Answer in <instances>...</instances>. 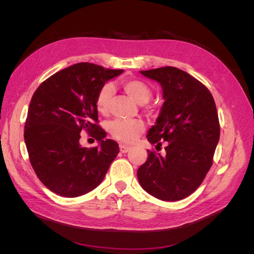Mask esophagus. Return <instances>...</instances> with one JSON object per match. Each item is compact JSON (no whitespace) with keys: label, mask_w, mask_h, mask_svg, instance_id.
I'll use <instances>...</instances> for the list:
<instances>
[{"label":"esophagus","mask_w":254,"mask_h":254,"mask_svg":"<svg viewBox=\"0 0 254 254\" xmlns=\"http://www.w3.org/2000/svg\"><path fill=\"white\" fill-rule=\"evenodd\" d=\"M129 149H130V146H127V145H124V144H120V150H121V152L126 153L127 151H129Z\"/></svg>","instance_id":"obj_1"}]
</instances>
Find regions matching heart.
Here are the masks:
<instances>
[{
    "instance_id": "obj_1",
    "label": "heart",
    "mask_w": 254,
    "mask_h": 254,
    "mask_svg": "<svg viewBox=\"0 0 254 254\" xmlns=\"http://www.w3.org/2000/svg\"><path fill=\"white\" fill-rule=\"evenodd\" d=\"M122 86L126 93L139 104H146L152 95L150 88L139 79H125L122 81ZM113 93L114 90L110 83L104 84L98 91L95 98V107L99 113H108ZM108 129L114 139L130 143L144 131L145 125L141 120H115L110 123Z\"/></svg>"
}]
</instances>
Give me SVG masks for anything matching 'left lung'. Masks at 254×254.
<instances>
[{
	"mask_svg": "<svg viewBox=\"0 0 254 254\" xmlns=\"http://www.w3.org/2000/svg\"><path fill=\"white\" fill-rule=\"evenodd\" d=\"M141 74L162 87L164 103L146 137L156 148L166 141V155L147 150L137 179L153 197L181 200L199 188L212 166L220 134L216 105L204 84L179 68L164 66Z\"/></svg>",
	"mask_w": 254,
	"mask_h": 254,
	"instance_id": "8db88e82",
	"label": "left lung"
}]
</instances>
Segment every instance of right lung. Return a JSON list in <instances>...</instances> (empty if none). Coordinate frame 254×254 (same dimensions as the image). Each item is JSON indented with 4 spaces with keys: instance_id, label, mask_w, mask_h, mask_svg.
Wrapping results in <instances>:
<instances>
[{
    "instance_id": "right-lung-1",
    "label": "right lung",
    "mask_w": 254,
    "mask_h": 254,
    "mask_svg": "<svg viewBox=\"0 0 254 254\" xmlns=\"http://www.w3.org/2000/svg\"><path fill=\"white\" fill-rule=\"evenodd\" d=\"M123 72L80 63L52 75L35 91L24 141L37 177L55 194L72 198L94 190L120 152L119 144L105 140L96 124L95 98L105 82ZM83 128L99 141L96 148L80 145Z\"/></svg>"
}]
</instances>
